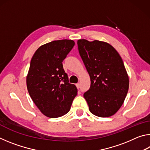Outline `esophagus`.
I'll return each instance as SVG.
<instances>
[{"mask_svg":"<svg viewBox=\"0 0 150 150\" xmlns=\"http://www.w3.org/2000/svg\"><path fill=\"white\" fill-rule=\"evenodd\" d=\"M76 87H77V88H79V87H80L79 83H77V84H76Z\"/></svg>","mask_w":150,"mask_h":150,"instance_id":"esophagus-1","label":"esophagus"}]
</instances>
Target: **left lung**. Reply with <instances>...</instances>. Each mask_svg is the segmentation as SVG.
<instances>
[{"mask_svg": "<svg viewBox=\"0 0 150 150\" xmlns=\"http://www.w3.org/2000/svg\"><path fill=\"white\" fill-rule=\"evenodd\" d=\"M78 49L91 79L84 93L88 109L94 115L109 117L124 103L129 88V77L117 51L105 42L78 40Z\"/></svg>", "mask_w": 150, "mask_h": 150, "instance_id": "obj_1", "label": "left lung"}]
</instances>
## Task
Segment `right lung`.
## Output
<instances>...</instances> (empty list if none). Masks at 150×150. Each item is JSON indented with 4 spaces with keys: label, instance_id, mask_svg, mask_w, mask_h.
Wrapping results in <instances>:
<instances>
[{
    "label": "right lung",
    "instance_id": "1",
    "mask_svg": "<svg viewBox=\"0 0 150 150\" xmlns=\"http://www.w3.org/2000/svg\"><path fill=\"white\" fill-rule=\"evenodd\" d=\"M74 45L71 40L47 43L35 51L30 62L26 76L28 91L40 112L49 118L67 114L77 95V88L69 83L62 64Z\"/></svg>",
    "mask_w": 150,
    "mask_h": 150
}]
</instances>
